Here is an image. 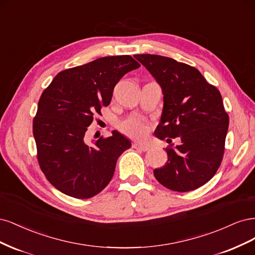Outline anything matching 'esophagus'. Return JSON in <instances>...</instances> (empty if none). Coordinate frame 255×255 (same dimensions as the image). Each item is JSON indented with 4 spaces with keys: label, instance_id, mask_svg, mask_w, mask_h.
Returning a JSON list of instances; mask_svg holds the SVG:
<instances>
[{
    "label": "esophagus",
    "instance_id": "esophagus-1",
    "mask_svg": "<svg viewBox=\"0 0 255 255\" xmlns=\"http://www.w3.org/2000/svg\"><path fill=\"white\" fill-rule=\"evenodd\" d=\"M132 147H133V148H135V149L142 150V151H147V150L149 149V146L141 144V143H136V142H134V143L132 144Z\"/></svg>",
    "mask_w": 255,
    "mask_h": 255
}]
</instances>
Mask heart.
Listing matches in <instances>:
<instances>
[{
    "label": "heart",
    "mask_w": 255,
    "mask_h": 255,
    "mask_svg": "<svg viewBox=\"0 0 255 255\" xmlns=\"http://www.w3.org/2000/svg\"><path fill=\"white\" fill-rule=\"evenodd\" d=\"M120 128L124 133L135 138H143L148 132V126L144 120L136 116L129 117L122 121L120 123Z\"/></svg>",
    "instance_id": "1"
}]
</instances>
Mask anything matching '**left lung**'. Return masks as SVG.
<instances>
[{
    "label": "left lung",
    "mask_w": 255,
    "mask_h": 255,
    "mask_svg": "<svg viewBox=\"0 0 255 255\" xmlns=\"http://www.w3.org/2000/svg\"><path fill=\"white\" fill-rule=\"evenodd\" d=\"M134 58L158 81L163 91L161 122L154 131L167 143L165 165L153 170L158 181L175 192H190L214 177L224 158L229 116L218 89L194 67L168 57L142 54Z\"/></svg>",
    "instance_id": "left-lung-1"
}]
</instances>
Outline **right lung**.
<instances>
[{"label": "right lung", "mask_w": 255, "mask_h": 255, "mask_svg": "<svg viewBox=\"0 0 255 255\" xmlns=\"http://www.w3.org/2000/svg\"><path fill=\"white\" fill-rule=\"evenodd\" d=\"M138 67L129 55L103 57L61 71L41 94L32 121L37 159L48 182L61 193L92 198L111 181L130 141L113 131L89 145L86 132L110 104L120 79Z\"/></svg>", "instance_id": "1"}]
</instances>
